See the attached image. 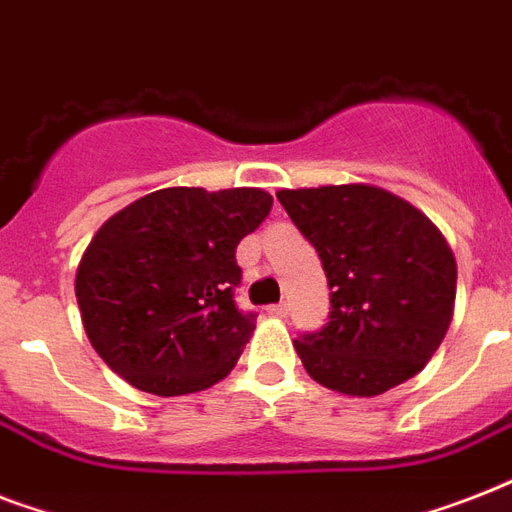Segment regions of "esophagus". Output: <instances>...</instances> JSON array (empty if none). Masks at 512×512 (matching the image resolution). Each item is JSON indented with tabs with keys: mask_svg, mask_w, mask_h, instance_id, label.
Listing matches in <instances>:
<instances>
[{
	"mask_svg": "<svg viewBox=\"0 0 512 512\" xmlns=\"http://www.w3.org/2000/svg\"><path fill=\"white\" fill-rule=\"evenodd\" d=\"M287 311H289V308H287V303H276V305H268V313H271V316H279V319H281V316H287Z\"/></svg>",
	"mask_w": 512,
	"mask_h": 512,
	"instance_id": "1",
	"label": "esophagus"
}]
</instances>
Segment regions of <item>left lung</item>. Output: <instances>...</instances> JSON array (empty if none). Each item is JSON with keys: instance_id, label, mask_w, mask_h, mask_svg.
I'll return each instance as SVG.
<instances>
[{"instance_id": "obj_1", "label": "left lung", "mask_w": 512, "mask_h": 512, "mask_svg": "<svg viewBox=\"0 0 512 512\" xmlns=\"http://www.w3.org/2000/svg\"><path fill=\"white\" fill-rule=\"evenodd\" d=\"M329 284V321L300 335L305 372L345 396H380L420 372L444 340L457 263L438 228L374 185L279 191Z\"/></svg>"}]
</instances>
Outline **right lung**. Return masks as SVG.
Returning a JSON list of instances; mask_svg holds the SVG:
<instances>
[{
  "label": "right lung",
  "instance_id": "1",
  "mask_svg": "<svg viewBox=\"0 0 512 512\" xmlns=\"http://www.w3.org/2000/svg\"><path fill=\"white\" fill-rule=\"evenodd\" d=\"M271 207L260 188H162L100 225L76 271L98 356L154 396L223 380L257 319L236 305V247Z\"/></svg>",
  "mask_w": 512,
  "mask_h": 512
}]
</instances>
